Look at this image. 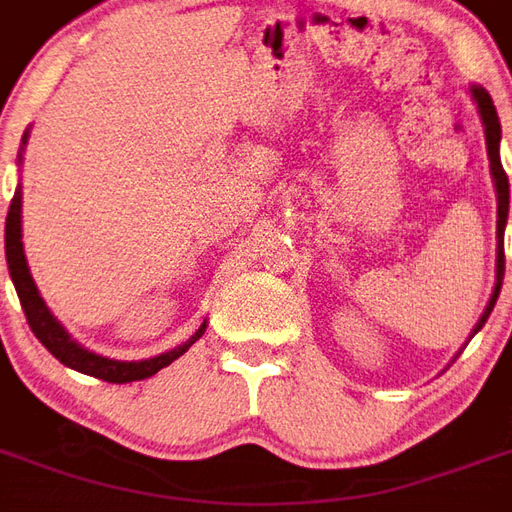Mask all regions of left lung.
Listing matches in <instances>:
<instances>
[{
  "label": "left lung",
  "mask_w": 512,
  "mask_h": 512,
  "mask_svg": "<svg viewBox=\"0 0 512 512\" xmlns=\"http://www.w3.org/2000/svg\"><path fill=\"white\" fill-rule=\"evenodd\" d=\"M474 101H477V109H480V117H483L485 126V145H488V158H491V175H494L496 186V205H499V219H496V235H499V252H496V288L494 296L485 307L483 318L477 323L474 332H480V326L485 323V318L494 310L496 299H499V290H502V277H505V224H507V208H510V183H507L505 169H502V161H499V139H502V126H499V117H496V106L491 101V95L485 93L483 87H472ZM472 332V334H474Z\"/></svg>",
  "instance_id": "obj_1"
}]
</instances>
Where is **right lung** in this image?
Masks as SVG:
<instances>
[{
    "label": "right lung",
    "mask_w": 512,
    "mask_h": 512,
    "mask_svg": "<svg viewBox=\"0 0 512 512\" xmlns=\"http://www.w3.org/2000/svg\"><path fill=\"white\" fill-rule=\"evenodd\" d=\"M24 142H27V136H24ZM5 255L7 268H10V279L16 285L18 301H21V310L27 315L32 334L38 337L40 343L46 345L49 354L60 359L62 365L71 367V370H79L84 376H95L101 378V381H109V384H128V381H142V378L156 376L161 367L172 365L178 356L186 354L191 345L200 340L202 332H205V323H202L191 340H186L178 348H172L167 354L145 359V362H117V359L90 354V351H84L82 345L73 343L71 337L65 334V329L57 323V318L49 312L46 301L40 299L38 288H35V279L29 274L27 257H24V244H21V189H16L13 202H10V211H7Z\"/></svg>",
    "instance_id": "add662e5"
}]
</instances>
